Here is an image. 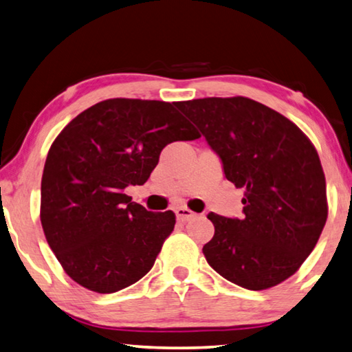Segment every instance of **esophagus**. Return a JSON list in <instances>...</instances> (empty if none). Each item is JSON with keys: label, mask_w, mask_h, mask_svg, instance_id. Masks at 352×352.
Masks as SVG:
<instances>
[{"label": "esophagus", "mask_w": 352, "mask_h": 352, "mask_svg": "<svg viewBox=\"0 0 352 352\" xmlns=\"http://www.w3.org/2000/svg\"><path fill=\"white\" fill-rule=\"evenodd\" d=\"M175 213H176L177 221H182V223H184V221H188V219L195 218V212H192L187 207H177Z\"/></svg>", "instance_id": "1"}]
</instances>
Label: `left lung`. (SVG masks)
<instances>
[{
    "label": "left lung",
    "mask_w": 352,
    "mask_h": 352,
    "mask_svg": "<svg viewBox=\"0 0 352 352\" xmlns=\"http://www.w3.org/2000/svg\"><path fill=\"white\" fill-rule=\"evenodd\" d=\"M206 135L226 177L244 190L241 219L208 213L207 263L235 285L264 291L292 276L328 218L326 179L309 138L275 109L248 97L177 102Z\"/></svg>",
    "instance_id": "8db88e82"
}]
</instances>
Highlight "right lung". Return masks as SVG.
<instances>
[{"label":"right lung","mask_w":352,"mask_h":352,"mask_svg":"<svg viewBox=\"0 0 352 352\" xmlns=\"http://www.w3.org/2000/svg\"><path fill=\"white\" fill-rule=\"evenodd\" d=\"M198 138L171 103L140 98L98 102L61 129L43 170L40 219L74 281L113 294L150 272L176 217L145 210L123 190L146 182L165 145Z\"/></svg>","instance_id":"obj_1"}]
</instances>
